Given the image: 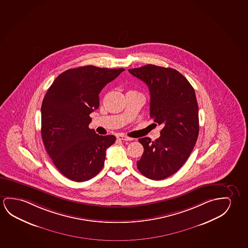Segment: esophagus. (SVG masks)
Wrapping results in <instances>:
<instances>
[{
  "instance_id": "esophagus-1",
  "label": "esophagus",
  "mask_w": 248,
  "mask_h": 248,
  "mask_svg": "<svg viewBox=\"0 0 248 248\" xmlns=\"http://www.w3.org/2000/svg\"><path fill=\"white\" fill-rule=\"evenodd\" d=\"M117 139L123 141H132L133 140V138L127 137V136L122 135V134H119V135H117Z\"/></svg>"
}]
</instances>
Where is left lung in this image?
Here are the masks:
<instances>
[{
	"instance_id": "obj_1",
	"label": "left lung",
	"mask_w": 248,
	"mask_h": 248,
	"mask_svg": "<svg viewBox=\"0 0 248 248\" xmlns=\"http://www.w3.org/2000/svg\"><path fill=\"white\" fill-rule=\"evenodd\" d=\"M144 82L151 94L150 116L163 125L155 141L140 139L144 153L137 162L145 177L161 181L181 169L199 136V107L194 89L177 70L148 64L128 69Z\"/></svg>"
}]
</instances>
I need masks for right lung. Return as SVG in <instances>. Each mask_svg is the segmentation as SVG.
<instances>
[{
	"mask_svg": "<svg viewBox=\"0 0 248 248\" xmlns=\"http://www.w3.org/2000/svg\"><path fill=\"white\" fill-rule=\"evenodd\" d=\"M124 70L91 65L68 69L45 94L41 107L43 142L57 170L72 181H88L104 167L106 150L116 139L90 129V114L99 107L100 92Z\"/></svg>",
	"mask_w": 248,
	"mask_h": 248,
	"instance_id": "add662e5",
	"label": "right lung"
}]
</instances>
